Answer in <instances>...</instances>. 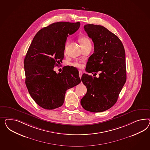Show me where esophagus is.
Listing matches in <instances>:
<instances>
[{"mask_svg": "<svg viewBox=\"0 0 150 150\" xmlns=\"http://www.w3.org/2000/svg\"><path fill=\"white\" fill-rule=\"evenodd\" d=\"M82 75V72L81 71H79V76L81 78V76Z\"/></svg>", "mask_w": 150, "mask_h": 150, "instance_id": "1", "label": "esophagus"}]
</instances>
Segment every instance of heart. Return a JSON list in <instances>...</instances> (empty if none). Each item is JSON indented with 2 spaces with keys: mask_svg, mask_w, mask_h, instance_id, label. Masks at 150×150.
I'll return each instance as SVG.
<instances>
[{
  "mask_svg": "<svg viewBox=\"0 0 150 150\" xmlns=\"http://www.w3.org/2000/svg\"><path fill=\"white\" fill-rule=\"evenodd\" d=\"M79 41L81 43L82 47H85L86 46H87L88 45H91V42L89 39L87 37H81L79 39ZM68 44H69V42L67 41L65 44V51ZM73 65L74 67H76L77 68H80L82 67V64L81 63H73Z\"/></svg>",
  "mask_w": 150,
  "mask_h": 150,
  "instance_id": "1",
  "label": "heart"
}]
</instances>
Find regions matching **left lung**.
Here are the masks:
<instances>
[{"label": "left lung", "mask_w": 150, "mask_h": 150, "mask_svg": "<svg viewBox=\"0 0 150 150\" xmlns=\"http://www.w3.org/2000/svg\"><path fill=\"white\" fill-rule=\"evenodd\" d=\"M84 29L94 46L86 71L100 73L98 78L82 75L81 80L87 91L81 99V104L87 111L100 112L115 105L126 82L125 51L120 39L105 27L88 24Z\"/></svg>", "instance_id": "1"}]
</instances>
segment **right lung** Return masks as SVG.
Returning <instances> with one entry per match:
<instances>
[{
  "instance_id": "1",
  "label": "right lung",
  "mask_w": 150,
  "mask_h": 150,
  "mask_svg": "<svg viewBox=\"0 0 150 150\" xmlns=\"http://www.w3.org/2000/svg\"><path fill=\"white\" fill-rule=\"evenodd\" d=\"M80 23L58 22L40 29L33 39L24 58L25 83L38 105L54 109L63 105L67 89L81 82L79 71L66 68L53 70L62 62L67 37L76 32Z\"/></svg>"
}]
</instances>
